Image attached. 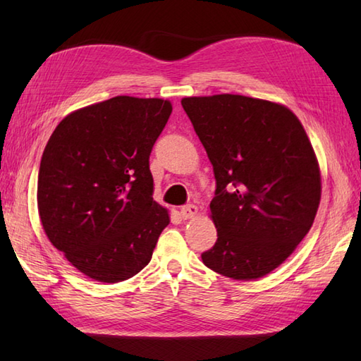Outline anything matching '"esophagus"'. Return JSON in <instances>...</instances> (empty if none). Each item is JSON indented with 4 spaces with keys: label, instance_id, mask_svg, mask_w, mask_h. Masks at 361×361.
Listing matches in <instances>:
<instances>
[{
    "label": "esophagus",
    "instance_id": "34e87169",
    "mask_svg": "<svg viewBox=\"0 0 361 361\" xmlns=\"http://www.w3.org/2000/svg\"><path fill=\"white\" fill-rule=\"evenodd\" d=\"M197 212H198V209H197L195 204H186V206H183L181 211H180L183 219H192V217L197 216Z\"/></svg>",
    "mask_w": 361,
    "mask_h": 361
}]
</instances>
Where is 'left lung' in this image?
<instances>
[{"mask_svg": "<svg viewBox=\"0 0 361 361\" xmlns=\"http://www.w3.org/2000/svg\"><path fill=\"white\" fill-rule=\"evenodd\" d=\"M216 176L209 204L217 242L203 264L250 281L273 271L312 228L321 200L318 161L287 106L240 94L181 101Z\"/></svg>", "mask_w": 361, "mask_h": 361, "instance_id": "1", "label": "left lung"}]
</instances>
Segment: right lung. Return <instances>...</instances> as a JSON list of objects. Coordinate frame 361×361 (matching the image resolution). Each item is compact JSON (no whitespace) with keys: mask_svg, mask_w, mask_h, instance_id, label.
<instances>
[{"mask_svg":"<svg viewBox=\"0 0 361 361\" xmlns=\"http://www.w3.org/2000/svg\"><path fill=\"white\" fill-rule=\"evenodd\" d=\"M172 105L116 96L60 122L46 144L37 202L46 235L79 271L121 282L150 262L167 211L149 158Z\"/></svg>","mask_w":361,"mask_h":361,"instance_id":"right-lung-1","label":"right lung"}]
</instances>
